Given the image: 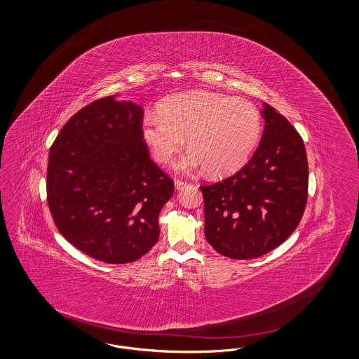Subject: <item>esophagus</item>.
<instances>
[{
  "label": "esophagus",
  "instance_id": "34e87169",
  "mask_svg": "<svg viewBox=\"0 0 359 359\" xmlns=\"http://www.w3.org/2000/svg\"><path fill=\"white\" fill-rule=\"evenodd\" d=\"M188 184L186 182H182V180H175V188L179 191V189H183L184 187H187Z\"/></svg>",
  "mask_w": 359,
  "mask_h": 359
}]
</instances>
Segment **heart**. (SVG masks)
Returning <instances> with one entry per match:
<instances>
[{
    "label": "heart",
    "instance_id": "1",
    "mask_svg": "<svg viewBox=\"0 0 359 359\" xmlns=\"http://www.w3.org/2000/svg\"><path fill=\"white\" fill-rule=\"evenodd\" d=\"M158 111L144 116L141 136L158 163H168L187 136L189 149L173 163L180 173L237 171L255 152L262 130L253 103L205 90L173 94Z\"/></svg>",
    "mask_w": 359,
    "mask_h": 359
}]
</instances>
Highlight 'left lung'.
<instances>
[{
  "label": "left lung",
  "mask_w": 359,
  "mask_h": 359,
  "mask_svg": "<svg viewBox=\"0 0 359 359\" xmlns=\"http://www.w3.org/2000/svg\"><path fill=\"white\" fill-rule=\"evenodd\" d=\"M265 129L237 173L202 186L205 236L222 256L249 259L281 245L300 222L308 196L306 147L290 121L268 103Z\"/></svg>",
  "instance_id": "8db88e82"
}]
</instances>
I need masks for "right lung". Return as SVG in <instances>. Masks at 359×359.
Returning a JSON list of instances; mask_svg holds the SVG:
<instances>
[{
  "instance_id": "right-lung-1",
  "label": "right lung",
  "mask_w": 359,
  "mask_h": 359,
  "mask_svg": "<svg viewBox=\"0 0 359 359\" xmlns=\"http://www.w3.org/2000/svg\"><path fill=\"white\" fill-rule=\"evenodd\" d=\"M118 94L90 103L62 128L48 156L47 198L60 234L106 264H128L158 241L173 195L141 136L142 107Z\"/></svg>"
}]
</instances>
